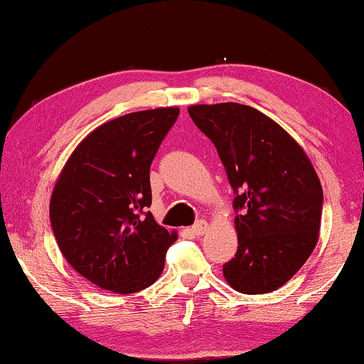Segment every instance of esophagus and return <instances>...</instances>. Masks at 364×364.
Returning a JSON list of instances; mask_svg holds the SVG:
<instances>
[{
	"mask_svg": "<svg viewBox=\"0 0 364 364\" xmlns=\"http://www.w3.org/2000/svg\"><path fill=\"white\" fill-rule=\"evenodd\" d=\"M189 231H191V234H194V235H203L204 232L208 231V223L206 221H198L196 224H194V226H191Z\"/></svg>",
	"mask_w": 364,
	"mask_h": 364,
	"instance_id": "esophagus-1",
	"label": "esophagus"
}]
</instances>
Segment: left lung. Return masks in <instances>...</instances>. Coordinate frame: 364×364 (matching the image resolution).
I'll use <instances>...</instances> for the list:
<instances>
[{
  "instance_id": "obj_1",
  "label": "left lung",
  "mask_w": 364,
  "mask_h": 364,
  "mask_svg": "<svg viewBox=\"0 0 364 364\" xmlns=\"http://www.w3.org/2000/svg\"><path fill=\"white\" fill-rule=\"evenodd\" d=\"M194 124L216 146L235 193L237 252L223 265L240 294L289 282L318 242L323 191L311 161L277 122L249 105H191Z\"/></svg>"
}]
</instances>
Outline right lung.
Segmentation results:
<instances>
[{"instance_id": "1", "label": "right lung", "mask_w": 364, "mask_h": 364, "mask_svg": "<svg viewBox=\"0 0 364 364\" xmlns=\"http://www.w3.org/2000/svg\"><path fill=\"white\" fill-rule=\"evenodd\" d=\"M178 115V107H161L97 127L55 181L49 216L60 252L100 289L135 294L150 287L178 239L146 211L151 161Z\"/></svg>"}]
</instances>
